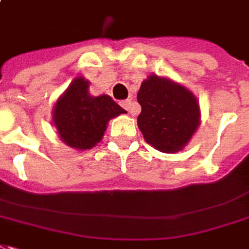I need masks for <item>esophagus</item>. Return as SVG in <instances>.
Here are the masks:
<instances>
[{
  "label": "esophagus",
  "mask_w": 249,
  "mask_h": 249,
  "mask_svg": "<svg viewBox=\"0 0 249 249\" xmlns=\"http://www.w3.org/2000/svg\"><path fill=\"white\" fill-rule=\"evenodd\" d=\"M121 106H122L123 109H126V110H128V111H130V110H131V106H132L131 100L122 101V102H121Z\"/></svg>",
  "instance_id": "obj_1"
}]
</instances>
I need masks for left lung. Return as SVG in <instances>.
<instances>
[{
    "label": "left lung",
    "mask_w": 249,
    "mask_h": 249,
    "mask_svg": "<svg viewBox=\"0 0 249 249\" xmlns=\"http://www.w3.org/2000/svg\"><path fill=\"white\" fill-rule=\"evenodd\" d=\"M138 126L147 143L165 153L184 148L199 124V106L184 87L149 76L138 91Z\"/></svg>",
    "instance_id": "left-lung-1"
}]
</instances>
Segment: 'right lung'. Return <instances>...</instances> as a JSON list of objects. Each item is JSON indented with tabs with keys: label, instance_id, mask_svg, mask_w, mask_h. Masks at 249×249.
<instances>
[{
	"label": "right lung",
	"instance_id": "obj_1",
	"mask_svg": "<svg viewBox=\"0 0 249 249\" xmlns=\"http://www.w3.org/2000/svg\"><path fill=\"white\" fill-rule=\"evenodd\" d=\"M89 82L76 78L56 102L53 122L65 144L76 149H90L102 139L110 119L126 113L110 96L91 97Z\"/></svg>",
	"mask_w": 249,
	"mask_h": 249
}]
</instances>
